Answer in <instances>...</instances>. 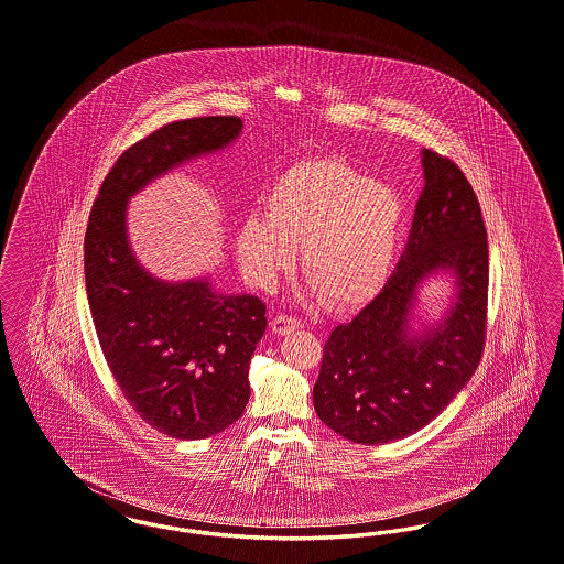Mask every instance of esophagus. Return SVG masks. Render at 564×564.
<instances>
[{
	"instance_id": "1",
	"label": "esophagus",
	"mask_w": 564,
	"mask_h": 564,
	"mask_svg": "<svg viewBox=\"0 0 564 564\" xmlns=\"http://www.w3.org/2000/svg\"><path fill=\"white\" fill-rule=\"evenodd\" d=\"M301 326H303L301 319L294 318V316H286V314H280V316L271 319V330L275 335H289V333H294Z\"/></svg>"
}]
</instances>
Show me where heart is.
<instances>
[{
  "label": "heart",
  "instance_id": "obj_1",
  "mask_svg": "<svg viewBox=\"0 0 564 564\" xmlns=\"http://www.w3.org/2000/svg\"><path fill=\"white\" fill-rule=\"evenodd\" d=\"M263 215L246 217L236 254L246 278L268 289L294 265L333 307L354 305L386 280L398 252L404 206L383 181L339 158L294 162L271 181Z\"/></svg>",
  "mask_w": 564,
  "mask_h": 564
}]
</instances>
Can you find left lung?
Listing matches in <instances>:
<instances>
[{
	"mask_svg": "<svg viewBox=\"0 0 564 564\" xmlns=\"http://www.w3.org/2000/svg\"><path fill=\"white\" fill-rule=\"evenodd\" d=\"M425 185L392 278L324 344L314 409L358 444L400 441L441 415L480 365L487 341L489 242L466 174L423 149ZM436 270L456 275L458 299L438 329L409 338L415 286Z\"/></svg>",
	"mask_w": 564,
	"mask_h": 564,
	"instance_id": "8db88e82",
	"label": "left lung"
}]
</instances>
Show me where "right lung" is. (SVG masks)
<instances>
[{"instance_id": "right-lung-1", "label": "right lung", "mask_w": 564, "mask_h": 564, "mask_svg": "<svg viewBox=\"0 0 564 564\" xmlns=\"http://www.w3.org/2000/svg\"><path fill=\"white\" fill-rule=\"evenodd\" d=\"M240 130L236 116L189 118L126 149L98 189L84 238L88 305L109 370L141 419L178 441L219 434L245 413L265 303L215 293L206 280L151 278L128 246L126 204L162 172L225 148Z\"/></svg>"}]
</instances>
